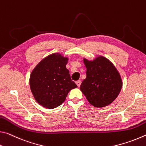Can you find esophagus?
<instances>
[{"label": "esophagus", "mask_w": 146, "mask_h": 146, "mask_svg": "<svg viewBox=\"0 0 146 146\" xmlns=\"http://www.w3.org/2000/svg\"><path fill=\"white\" fill-rule=\"evenodd\" d=\"M76 85H78V87H80V85H81V83H82V82H81L80 80H79V81H77V82H76Z\"/></svg>", "instance_id": "obj_1"}]
</instances>
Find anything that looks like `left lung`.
I'll list each match as a JSON object with an SVG mask.
<instances>
[{"instance_id": "1", "label": "left lung", "mask_w": 146, "mask_h": 146, "mask_svg": "<svg viewBox=\"0 0 146 146\" xmlns=\"http://www.w3.org/2000/svg\"><path fill=\"white\" fill-rule=\"evenodd\" d=\"M87 68V77L80 90L90 104L104 107L114 101L122 87L120 73L112 62L104 56H98L93 61L83 58Z\"/></svg>"}]
</instances>
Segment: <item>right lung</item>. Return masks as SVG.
<instances>
[{
	"instance_id": "1",
	"label": "right lung",
	"mask_w": 146,
	"mask_h": 146,
	"mask_svg": "<svg viewBox=\"0 0 146 146\" xmlns=\"http://www.w3.org/2000/svg\"><path fill=\"white\" fill-rule=\"evenodd\" d=\"M68 60L61 54H50L42 59L31 73V91L36 102L45 108L59 106L70 90L78 87L66 68Z\"/></svg>"
}]
</instances>
